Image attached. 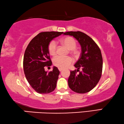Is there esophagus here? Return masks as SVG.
Segmentation results:
<instances>
[{
	"label": "esophagus",
	"mask_w": 124,
	"mask_h": 124,
	"mask_svg": "<svg viewBox=\"0 0 124 124\" xmlns=\"http://www.w3.org/2000/svg\"><path fill=\"white\" fill-rule=\"evenodd\" d=\"M58 70H60V72H61V71H62V70H63V69H62V68H58Z\"/></svg>",
	"instance_id": "obj_1"
}]
</instances>
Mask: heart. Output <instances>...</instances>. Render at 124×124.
<instances>
[{
	"instance_id": "b5f03b06",
	"label": "heart",
	"mask_w": 124,
	"mask_h": 124,
	"mask_svg": "<svg viewBox=\"0 0 124 124\" xmlns=\"http://www.w3.org/2000/svg\"><path fill=\"white\" fill-rule=\"evenodd\" d=\"M62 44L67 48L70 50V52L74 56L78 54V51L76 50L77 42L75 39L72 37H64L61 40ZM48 51L49 54L52 56L56 54L57 51V44L56 41L52 40L49 43L48 46ZM73 60L70 57H62L57 56L54 57L53 59V63L55 66L61 68H65L69 67L71 64Z\"/></svg>"
}]
</instances>
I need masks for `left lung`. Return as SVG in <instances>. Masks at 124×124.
<instances>
[{
  "mask_svg": "<svg viewBox=\"0 0 124 124\" xmlns=\"http://www.w3.org/2000/svg\"><path fill=\"white\" fill-rule=\"evenodd\" d=\"M63 34L73 36L82 48L79 60L74 64L77 70L70 72L68 86L76 93H87L95 87L101 79L103 69L101 51L93 39L83 32L68 31ZM80 68L82 71L77 75L76 72L79 71Z\"/></svg>",
  "mask_w": 124,
  "mask_h": 124,
  "instance_id": "1",
  "label": "left lung"
}]
</instances>
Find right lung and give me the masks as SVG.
<instances>
[{
	"mask_svg": "<svg viewBox=\"0 0 124 124\" xmlns=\"http://www.w3.org/2000/svg\"><path fill=\"white\" fill-rule=\"evenodd\" d=\"M63 32H42L32 39L25 51L23 67L25 77L33 89L40 94H48L56 87L60 71L54 67L47 73L45 67L51 66L52 62L48 51L49 43Z\"/></svg>",
	"mask_w": 124,
	"mask_h": 124,
	"instance_id": "right-lung-1",
	"label": "right lung"
}]
</instances>
